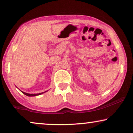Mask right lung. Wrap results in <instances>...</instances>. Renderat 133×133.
Returning <instances> with one entry per match:
<instances>
[{
	"instance_id": "right-lung-1",
	"label": "right lung",
	"mask_w": 133,
	"mask_h": 133,
	"mask_svg": "<svg viewBox=\"0 0 133 133\" xmlns=\"http://www.w3.org/2000/svg\"><path fill=\"white\" fill-rule=\"evenodd\" d=\"M21 91L22 92L23 94H24L25 95H26L27 96H30V97H31V96H39V95H41V94L44 93V92H46L47 91H46L43 92H41V93H38V94H29V93H26V92H25L23 91Z\"/></svg>"
}]
</instances>
